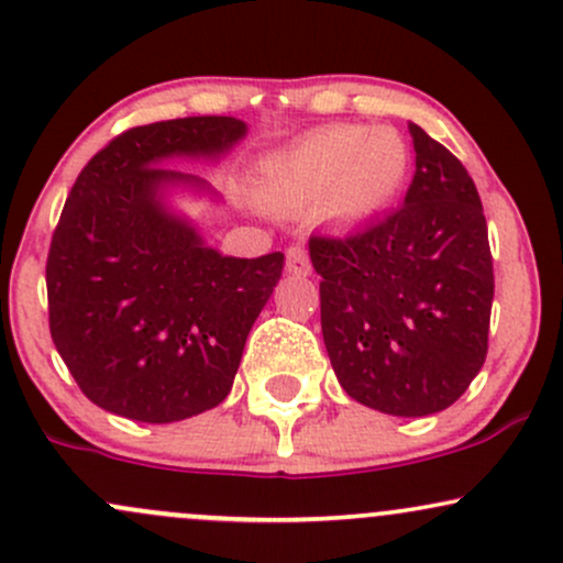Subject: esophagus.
Wrapping results in <instances>:
<instances>
[{
	"label": "esophagus",
	"mask_w": 563,
	"mask_h": 563,
	"mask_svg": "<svg viewBox=\"0 0 563 563\" xmlns=\"http://www.w3.org/2000/svg\"><path fill=\"white\" fill-rule=\"evenodd\" d=\"M286 269L291 272V275H310L312 272V264H310V256H307L305 249H288L286 253Z\"/></svg>",
	"instance_id": "esophagus-1"
}]
</instances>
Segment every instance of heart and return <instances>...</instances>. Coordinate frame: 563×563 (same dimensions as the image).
Segmentation results:
<instances>
[{
  "label": "heart",
  "mask_w": 563,
  "mask_h": 563,
  "mask_svg": "<svg viewBox=\"0 0 563 563\" xmlns=\"http://www.w3.org/2000/svg\"><path fill=\"white\" fill-rule=\"evenodd\" d=\"M411 176V150L395 128L325 125L277 154L262 173L272 200L318 202L336 224H368L390 211Z\"/></svg>",
  "instance_id": "obj_1"
}]
</instances>
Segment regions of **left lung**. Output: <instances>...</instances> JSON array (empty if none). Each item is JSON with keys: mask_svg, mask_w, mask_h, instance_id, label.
<instances>
[{"mask_svg": "<svg viewBox=\"0 0 563 563\" xmlns=\"http://www.w3.org/2000/svg\"><path fill=\"white\" fill-rule=\"evenodd\" d=\"M417 170L400 211L350 238H310L320 329L339 385L393 417L443 411L486 361L494 272L465 165L409 122Z\"/></svg>", "mask_w": 563, "mask_h": 563, "instance_id": "1", "label": "left lung"}]
</instances>
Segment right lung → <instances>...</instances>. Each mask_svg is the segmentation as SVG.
Wrapping results in <instances>:
<instances>
[{
	"instance_id": "1",
	"label": "right lung",
	"mask_w": 563,
	"mask_h": 563,
	"mask_svg": "<svg viewBox=\"0 0 563 563\" xmlns=\"http://www.w3.org/2000/svg\"><path fill=\"white\" fill-rule=\"evenodd\" d=\"M234 117H184L117 135L66 197L47 256L51 333L79 390L135 422L168 424L219 406L283 253L224 256L176 197L219 195L170 159L219 163L245 139Z\"/></svg>"
}]
</instances>
